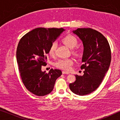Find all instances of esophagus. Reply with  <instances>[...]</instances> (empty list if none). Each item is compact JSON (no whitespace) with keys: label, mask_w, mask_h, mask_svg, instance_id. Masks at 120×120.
<instances>
[{"label":"esophagus","mask_w":120,"mask_h":120,"mask_svg":"<svg viewBox=\"0 0 120 120\" xmlns=\"http://www.w3.org/2000/svg\"><path fill=\"white\" fill-rule=\"evenodd\" d=\"M62 74H69V73L68 72H67V71H62Z\"/></svg>","instance_id":"esophagus-1"}]
</instances>
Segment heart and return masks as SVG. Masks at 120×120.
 I'll list each match as a JSON object with an SVG mask.
<instances>
[{"mask_svg": "<svg viewBox=\"0 0 120 120\" xmlns=\"http://www.w3.org/2000/svg\"><path fill=\"white\" fill-rule=\"evenodd\" d=\"M63 43L66 45L68 47L73 49L77 45L78 43V40L76 37L72 35L71 34H67L62 39ZM57 44L56 42H52L49 49V55L51 56H53L55 54L56 48ZM75 53H77V51L74 52ZM73 64V60L70 58H63L60 59L57 61L55 65L56 67L60 69L69 71L71 69L72 65Z\"/></svg>", "mask_w": 120, "mask_h": 120, "instance_id": "1", "label": "heart"}]
</instances>
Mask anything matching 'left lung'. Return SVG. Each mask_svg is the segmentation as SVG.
Returning <instances> with one entry per match:
<instances>
[{"label": "left lung", "mask_w": 120, "mask_h": 120, "mask_svg": "<svg viewBox=\"0 0 120 120\" xmlns=\"http://www.w3.org/2000/svg\"><path fill=\"white\" fill-rule=\"evenodd\" d=\"M73 33L82 41L83 64L81 69L85 70L82 76L75 75L76 80L70 83L69 88L76 94L84 96L93 92L101 84L110 64L111 49L106 38L96 30L78 28Z\"/></svg>", "instance_id": "obj_1"}]
</instances>
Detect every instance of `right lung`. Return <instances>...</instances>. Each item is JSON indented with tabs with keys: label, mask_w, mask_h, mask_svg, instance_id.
Masks as SVG:
<instances>
[{
	"label": "right lung",
	"mask_w": 120,
	"mask_h": 120,
	"mask_svg": "<svg viewBox=\"0 0 120 120\" xmlns=\"http://www.w3.org/2000/svg\"><path fill=\"white\" fill-rule=\"evenodd\" d=\"M65 30L60 28H38L27 33L20 39L16 58L22 82L33 94L44 96L52 92L56 80L62 75L59 69L42 71L47 65V55L52 42Z\"/></svg>",
	"instance_id": "add662e5"
}]
</instances>
